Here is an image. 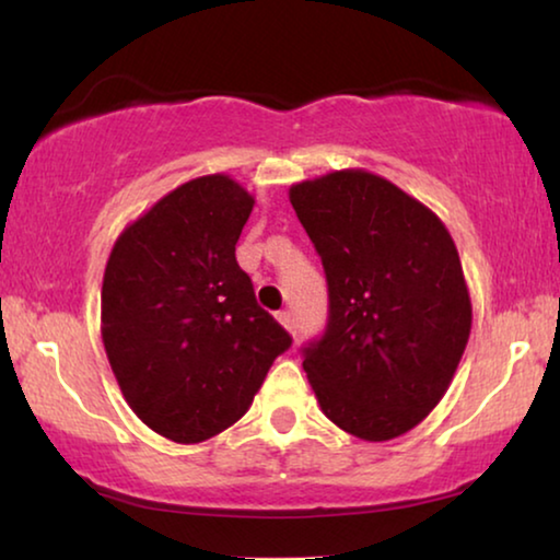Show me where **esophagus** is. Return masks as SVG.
I'll list each match as a JSON object with an SVG mask.
<instances>
[{
  "label": "esophagus",
  "mask_w": 560,
  "mask_h": 560,
  "mask_svg": "<svg viewBox=\"0 0 560 560\" xmlns=\"http://www.w3.org/2000/svg\"><path fill=\"white\" fill-rule=\"evenodd\" d=\"M278 323H280L282 328H285L288 332L295 335V320H292V315L288 313V310H285V313H278Z\"/></svg>",
  "instance_id": "obj_1"
}]
</instances>
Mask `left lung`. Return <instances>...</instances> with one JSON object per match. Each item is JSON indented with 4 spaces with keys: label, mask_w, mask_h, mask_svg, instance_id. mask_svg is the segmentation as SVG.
Returning a JSON list of instances; mask_svg holds the SVG:
<instances>
[{
    "label": "left lung",
    "mask_w": 560,
    "mask_h": 560,
    "mask_svg": "<svg viewBox=\"0 0 560 560\" xmlns=\"http://www.w3.org/2000/svg\"><path fill=\"white\" fill-rule=\"evenodd\" d=\"M330 292L303 368L320 410L360 441H393L428 418L468 346L472 305L448 228L375 172L350 167L290 187Z\"/></svg>",
    "instance_id": "left-lung-1"
}]
</instances>
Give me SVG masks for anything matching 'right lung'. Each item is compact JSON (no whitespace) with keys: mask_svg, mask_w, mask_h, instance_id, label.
<instances>
[{"mask_svg":"<svg viewBox=\"0 0 560 560\" xmlns=\"http://www.w3.org/2000/svg\"><path fill=\"white\" fill-rule=\"evenodd\" d=\"M255 197L225 172L187 179L132 220L102 280V342L154 433L202 443L250 410L290 335L257 305L235 245Z\"/></svg>","mask_w":560,"mask_h":560,"instance_id":"1","label":"right lung"}]
</instances>
